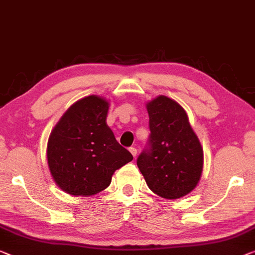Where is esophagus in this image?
I'll return each instance as SVG.
<instances>
[{
  "mask_svg": "<svg viewBox=\"0 0 255 255\" xmlns=\"http://www.w3.org/2000/svg\"><path fill=\"white\" fill-rule=\"evenodd\" d=\"M130 152L132 154L133 157H135V156H136V149H135L134 147H131V148H130Z\"/></svg>",
  "mask_w": 255,
  "mask_h": 255,
  "instance_id": "34e87169",
  "label": "esophagus"
}]
</instances>
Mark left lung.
I'll use <instances>...</instances> for the list:
<instances>
[{"label":"left lung","mask_w":255,"mask_h":255,"mask_svg":"<svg viewBox=\"0 0 255 255\" xmlns=\"http://www.w3.org/2000/svg\"><path fill=\"white\" fill-rule=\"evenodd\" d=\"M150 135L136 165L152 193L177 199L195 189L203 171V148L177 101L159 96L146 105Z\"/></svg>","instance_id":"8db88e82"}]
</instances>
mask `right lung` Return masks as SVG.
Masks as SVG:
<instances>
[{
  "instance_id": "right-lung-1",
  "label": "right lung",
  "mask_w": 255,
  "mask_h": 255,
  "mask_svg": "<svg viewBox=\"0 0 255 255\" xmlns=\"http://www.w3.org/2000/svg\"><path fill=\"white\" fill-rule=\"evenodd\" d=\"M109 103L89 96L76 101L51 131L46 157L61 190L91 196L106 189L114 172L131 162V152L117 142L106 119Z\"/></svg>"
}]
</instances>
